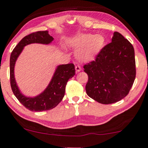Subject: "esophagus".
<instances>
[{
  "instance_id": "obj_1",
  "label": "esophagus",
  "mask_w": 148,
  "mask_h": 148,
  "mask_svg": "<svg viewBox=\"0 0 148 148\" xmlns=\"http://www.w3.org/2000/svg\"><path fill=\"white\" fill-rule=\"evenodd\" d=\"M75 69L76 71H77V72H79V71H80L82 70V66H81L79 64H77V65L75 66Z\"/></svg>"
}]
</instances>
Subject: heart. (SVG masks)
<instances>
[{"mask_svg": "<svg viewBox=\"0 0 148 148\" xmlns=\"http://www.w3.org/2000/svg\"><path fill=\"white\" fill-rule=\"evenodd\" d=\"M104 39L101 36L84 34L74 37L69 43L77 49V56L82 60H90L94 58L101 49Z\"/></svg>", "mask_w": 148, "mask_h": 148, "instance_id": "1", "label": "heart"}]
</instances>
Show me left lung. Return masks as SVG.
<instances>
[{
    "mask_svg": "<svg viewBox=\"0 0 148 148\" xmlns=\"http://www.w3.org/2000/svg\"><path fill=\"white\" fill-rule=\"evenodd\" d=\"M88 79L87 95L98 103H116L129 94L136 78V60L132 44L117 32L94 60L84 64Z\"/></svg>",
    "mask_w": 148,
    "mask_h": 148,
    "instance_id": "8db88e82",
    "label": "left lung"
}]
</instances>
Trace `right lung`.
<instances>
[{
  "instance_id": "right-lung-1",
  "label": "right lung",
  "mask_w": 148,
  "mask_h": 148,
  "mask_svg": "<svg viewBox=\"0 0 148 148\" xmlns=\"http://www.w3.org/2000/svg\"><path fill=\"white\" fill-rule=\"evenodd\" d=\"M53 38L48 34V31L36 32L24 36L15 46L10 59V79L14 95L26 108L31 111L41 112L56 108L62 100L68 80L75 75V68L73 63L62 64L57 68L54 76L47 88L35 98H27L19 91L14 77V67L17 58L25 45L38 43L48 44Z\"/></svg>"
}]
</instances>
